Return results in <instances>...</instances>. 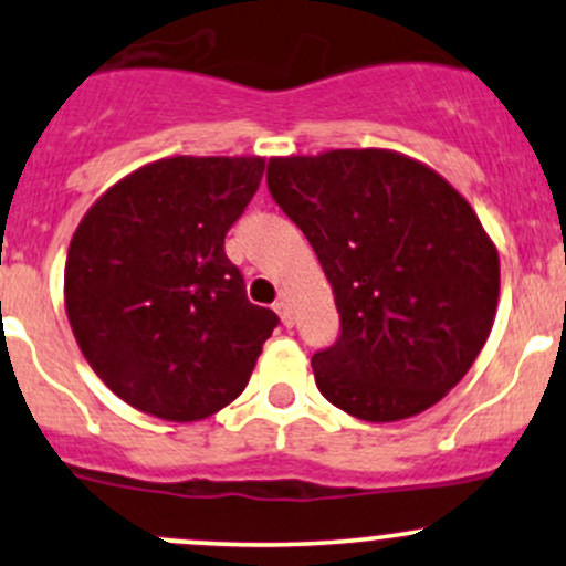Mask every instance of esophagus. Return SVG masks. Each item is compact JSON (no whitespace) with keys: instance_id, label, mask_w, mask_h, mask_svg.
<instances>
[{"instance_id":"1","label":"esophagus","mask_w":566,"mask_h":566,"mask_svg":"<svg viewBox=\"0 0 566 566\" xmlns=\"http://www.w3.org/2000/svg\"><path fill=\"white\" fill-rule=\"evenodd\" d=\"M273 312H276L279 316H282V322H284V325H287V327H293V325H295L293 308H290V303L284 301V297H282V301H276V303H273Z\"/></svg>"}]
</instances>
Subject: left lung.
Listing matches in <instances>:
<instances>
[{
	"label": "left lung",
	"instance_id": "obj_1",
	"mask_svg": "<svg viewBox=\"0 0 566 566\" xmlns=\"http://www.w3.org/2000/svg\"><path fill=\"white\" fill-rule=\"evenodd\" d=\"M269 190L319 258L340 314L312 357L325 400L400 421L454 389L492 333L500 254L468 201L395 150L269 160Z\"/></svg>",
	"mask_w": 566,
	"mask_h": 566
}]
</instances>
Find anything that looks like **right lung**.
I'll use <instances>...</instances> for the list:
<instances>
[{"label": "right lung", "instance_id": "1", "mask_svg": "<svg viewBox=\"0 0 566 566\" xmlns=\"http://www.w3.org/2000/svg\"><path fill=\"white\" fill-rule=\"evenodd\" d=\"M258 155H174L115 182L80 220L64 303L93 374L136 411L207 419L244 392L279 316L247 297L226 233Z\"/></svg>", "mask_w": 566, "mask_h": 566}]
</instances>
